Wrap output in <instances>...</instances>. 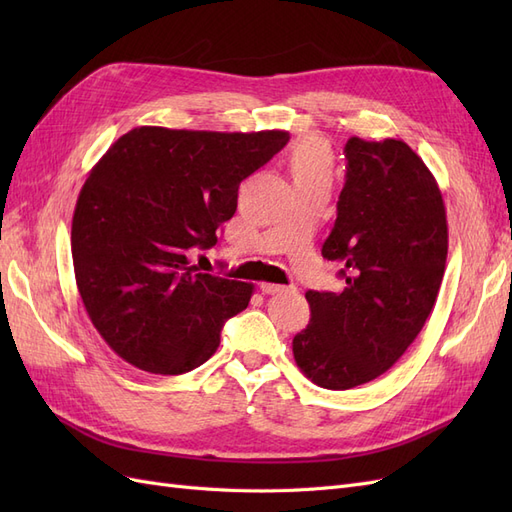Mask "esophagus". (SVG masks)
I'll return each instance as SVG.
<instances>
[{
	"label": "esophagus",
	"mask_w": 512,
	"mask_h": 512,
	"mask_svg": "<svg viewBox=\"0 0 512 512\" xmlns=\"http://www.w3.org/2000/svg\"><path fill=\"white\" fill-rule=\"evenodd\" d=\"M260 290H262V294H280V292H286L288 288L282 286V284H269V282H265V284H260Z\"/></svg>",
	"instance_id": "1"
}]
</instances>
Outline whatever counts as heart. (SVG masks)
Listing matches in <instances>:
<instances>
[{
    "label": "heart",
    "instance_id": "obj_1",
    "mask_svg": "<svg viewBox=\"0 0 512 512\" xmlns=\"http://www.w3.org/2000/svg\"><path fill=\"white\" fill-rule=\"evenodd\" d=\"M288 168L297 188L316 183H331L333 153L318 136H303L288 151Z\"/></svg>",
    "mask_w": 512,
    "mask_h": 512
}]
</instances>
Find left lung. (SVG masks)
I'll return each instance as SVG.
<instances>
[{
  "label": "left lung",
  "mask_w": 512,
  "mask_h": 512,
  "mask_svg": "<svg viewBox=\"0 0 512 512\" xmlns=\"http://www.w3.org/2000/svg\"><path fill=\"white\" fill-rule=\"evenodd\" d=\"M346 183L322 256L342 265V292H305L312 309L294 335L299 369L346 391L391 369L425 327L444 277L446 209L425 162L395 138H348Z\"/></svg>",
  "instance_id": "obj_1"
}]
</instances>
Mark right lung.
<instances>
[{
  "instance_id": "right-lung-1",
  "label": "right lung",
  "mask_w": 512,
  "mask_h": 512,
  "mask_svg": "<svg viewBox=\"0 0 512 512\" xmlns=\"http://www.w3.org/2000/svg\"><path fill=\"white\" fill-rule=\"evenodd\" d=\"M282 130L141 126L108 147L76 200L72 262L89 320L123 361L179 376L209 361L254 284L198 273L239 183L288 143Z\"/></svg>"
}]
</instances>
